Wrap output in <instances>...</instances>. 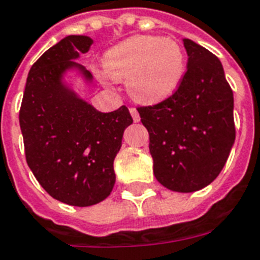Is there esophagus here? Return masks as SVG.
Here are the masks:
<instances>
[{
  "mask_svg": "<svg viewBox=\"0 0 260 260\" xmlns=\"http://www.w3.org/2000/svg\"><path fill=\"white\" fill-rule=\"evenodd\" d=\"M130 114H132V116H133V120H134V122H140V114H138V111H137L136 108H130Z\"/></svg>",
  "mask_w": 260,
  "mask_h": 260,
  "instance_id": "esophagus-1",
  "label": "esophagus"
}]
</instances>
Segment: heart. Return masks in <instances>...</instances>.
I'll return each mask as SVG.
<instances>
[{"label":"heart","instance_id":"1","mask_svg":"<svg viewBox=\"0 0 260 260\" xmlns=\"http://www.w3.org/2000/svg\"><path fill=\"white\" fill-rule=\"evenodd\" d=\"M103 65L104 80L107 74L114 80H124L130 96L146 104L171 98L186 74L180 44L161 36H132L110 48Z\"/></svg>","mask_w":260,"mask_h":260}]
</instances>
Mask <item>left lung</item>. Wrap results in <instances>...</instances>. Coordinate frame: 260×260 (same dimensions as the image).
Returning <instances> with one entry per match:
<instances>
[{"label":"left lung","mask_w":260,"mask_h":260,"mask_svg":"<svg viewBox=\"0 0 260 260\" xmlns=\"http://www.w3.org/2000/svg\"><path fill=\"white\" fill-rule=\"evenodd\" d=\"M188 61L182 84L158 104L138 107L149 133L154 176L168 190L194 192L214 180L235 144L233 92L220 59L183 39Z\"/></svg>","instance_id":"8db88e82"}]
</instances>
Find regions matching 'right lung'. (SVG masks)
Masks as SVG:
<instances>
[{
	"instance_id": "1",
	"label": "right lung",
	"mask_w": 260,
	"mask_h": 260,
	"mask_svg": "<svg viewBox=\"0 0 260 260\" xmlns=\"http://www.w3.org/2000/svg\"><path fill=\"white\" fill-rule=\"evenodd\" d=\"M92 43L89 36L70 35L48 48L28 73L19 115L32 174L53 198L80 207L111 194L114 160L133 123L126 106L100 112L65 82L70 70L92 82V74L76 62Z\"/></svg>"
}]
</instances>
